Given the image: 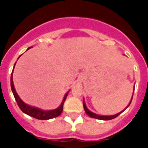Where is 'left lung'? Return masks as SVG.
<instances>
[{
	"instance_id": "obj_1",
	"label": "left lung",
	"mask_w": 148,
	"mask_h": 148,
	"mask_svg": "<svg viewBox=\"0 0 148 148\" xmlns=\"http://www.w3.org/2000/svg\"><path fill=\"white\" fill-rule=\"evenodd\" d=\"M133 92H134V89H133ZM133 95H132V99L131 100H130V103H129V104L127 105V107L126 108H127L130 106V103H131L132 101V99H133ZM83 106H84V111H85V113H87V116H89L90 117H91V118H94V119H100V120H110V119H113L116 118L117 116H119V115L121 114L122 112H124V111L125 110V109L123 111H121V112H120V113H117V114L116 115H113V116H100V115H97V114H95V113H92V112H91L90 110H89L88 109H87V106H86L85 104V101H84V99H83Z\"/></svg>"
}]
</instances>
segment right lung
Segmentation results:
<instances>
[{
  "mask_svg": "<svg viewBox=\"0 0 148 148\" xmlns=\"http://www.w3.org/2000/svg\"><path fill=\"white\" fill-rule=\"evenodd\" d=\"M31 47H29L28 49ZM19 56V57H20ZM16 64V63H15ZM15 64L14 65V67L15 66ZM14 70V69H13ZM12 73L13 70L12 72L11 75V79H10V82H11V88L12 91V93L14 95V97H15V100L17 101V104H18V107L22 110V112H23L24 113H26L27 115L29 116H32L33 118L37 119L40 120H47V119H51L56 118V117H58L61 114L63 111V107H64V103L65 100L66 99V96L68 95V91L66 94H65L64 97L63 99L62 102H61V105L58 107V108H56L55 110H40L39 108H35V107H32V106H29L28 104H27L26 103H24L23 101L21 99V98L18 96V93L16 92V90H15V87H14V84H13V78H12Z\"/></svg>",
  "mask_w": 148,
  "mask_h": 148,
  "instance_id": "add662e5",
  "label": "right lung"
}]
</instances>
